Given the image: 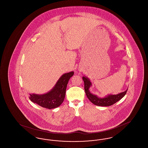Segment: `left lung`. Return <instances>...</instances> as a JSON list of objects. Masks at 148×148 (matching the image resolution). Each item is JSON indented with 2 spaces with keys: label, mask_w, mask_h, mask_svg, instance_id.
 <instances>
[{
  "label": "left lung",
  "mask_w": 148,
  "mask_h": 148,
  "mask_svg": "<svg viewBox=\"0 0 148 148\" xmlns=\"http://www.w3.org/2000/svg\"><path fill=\"white\" fill-rule=\"evenodd\" d=\"M83 79L84 82V90L87 98L89 100L96 106H112L121 98H123L127 93V90L122 92L116 95H109L104 98H100L97 95L92 94L89 91V88L92 86V83L90 80L86 77H83Z\"/></svg>",
  "instance_id": "1"
}]
</instances>
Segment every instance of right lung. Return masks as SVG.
<instances>
[{
	"label": "right lung",
	"instance_id": "1",
	"mask_svg": "<svg viewBox=\"0 0 148 148\" xmlns=\"http://www.w3.org/2000/svg\"><path fill=\"white\" fill-rule=\"evenodd\" d=\"M73 75L74 71L65 73L59 78L56 84L50 91L42 95L30 94V100L38 105L49 109L59 106L65 98L69 80Z\"/></svg>",
	"mask_w": 148,
	"mask_h": 148
}]
</instances>
